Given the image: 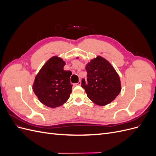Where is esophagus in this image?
Listing matches in <instances>:
<instances>
[{
	"label": "esophagus",
	"instance_id": "1",
	"mask_svg": "<svg viewBox=\"0 0 156 156\" xmlns=\"http://www.w3.org/2000/svg\"><path fill=\"white\" fill-rule=\"evenodd\" d=\"M81 82L79 81L77 83H74L73 85H74V86H77V85H81Z\"/></svg>",
	"mask_w": 156,
	"mask_h": 156
}]
</instances>
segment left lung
I'll list each match as a JSON object with an SVG mask.
<instances>
[{
  "label": "left lung",
  "mask_w": 156,
  "mask_h": 156,
  "mask_svg": "<svg viewBox=\"0 0 156 156\" xmlns=\"http://www.w3.org/2000/svg\"><path fill=\"white\" fill-rule=\"evenodd\" d=\"M87 83L82 79L81 87L88 98L100 106L106 105L115 100L121 91L119 74L104 58L98 56L86 65Z\"/></svg>",
  "instance_id": "1"
}]
</instances>
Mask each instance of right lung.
Masks as SVG:
<instances>
[{"label": "right lung", "mask_w": 156, "mask_h": 156, "mask_svg": "<svg viewBox=\"0 0 156 156\" xmlns=\"http://www.w3.org/2000/svg\"><path fill=\"white\" fill-rule=\"evenodd\" d=\"M64 61L57 56L49 58L36 75L32 89L40 101L55 108L63 105L72 90L71 71H66Z\"/></svg>", "instance_id": "add662e5"}]
</instances>
